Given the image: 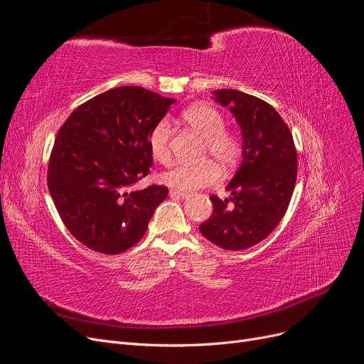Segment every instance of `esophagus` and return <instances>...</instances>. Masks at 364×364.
Segmentation results:
<instances>
[{"label": "esophagus", "mask_w": 364, "mask_h": 364, "mask_svg": "<svg viewBox=\"0 0 364 364\" xmlns=\"http://www.w3.org/2000/svg\"><path fill=\"white\" fill-rule=\"evenodd\" d=\"M170 197H176V199H185V197H188V193L179 191V190H170Z\"/></svg>", "instance_id": "obj_1"}]
</instances>
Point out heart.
Instances as JSON below:
<instances>
[{
    "instance_id": "b5f03b06",
    "label": "heart",
    "mask_w": 364,
    "mask_h": 364,
    "mask_svg": "<svg viewBox=\"0 0 364 364\" xmlns=\"http://www.w3.org/2000/svg\"><path fill=\"white\" fill-rule=\"evenodd\" d=\"M182 119L205 138L202 151L203 156H213V159L225 168L234 167L240 161L243 147H241L238 136L225 129V117L218 109L205 103H197L185 109L182 112ZM170 135L171 126L167 119L158 121L149 134L147 146L150 155L161 164L170 162ZM214 161L205 159L197 164L176 165V167L161 174V182L179 191H193L214 185L222 176L218 165Z\"/></svg>"
}]
</instances>
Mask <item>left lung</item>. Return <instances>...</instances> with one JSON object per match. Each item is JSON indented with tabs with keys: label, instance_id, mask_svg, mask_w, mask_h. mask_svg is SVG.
Here are the masks:
<instances>
[{
	"label": "left lung",
	"instance_id": "1",
	"mask_svg": "<svg viewBox=\"0 0 364 364\" xmlns=\"http://www.w3.org/2000/svg\"><path fill=\"white\" fill-rule=\"evenodd\" d=\"M213 95L237 119L243 159L226 186L230 197H209L213 215L199 229L218 247L245 250L267 238L287 211L296 185V149L290 129L269 103L235 90Z\"/></svg>",
	"mask_w": 364,
	"mask_h": 364
}]
</instances>
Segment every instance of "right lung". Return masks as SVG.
Wrapping results in <instances>:
<instances>
[{"label":"right lung","mask_w":364,"mask_h":364,"mask_svg":"<svg viewBox=\"0 0 364 364\" xmlns=\"http://www.w3.org/2000/svg\"><path fill=\"white\" fill-rule=\"evenodd\" d=\"M174 98L119 86L80 105L51 150L48 190L63 225L91 250L117 255L144 237L167 186L132 190L153 164L147 139Z\"/></svg>","instance_id":"1"}]
</instances>
